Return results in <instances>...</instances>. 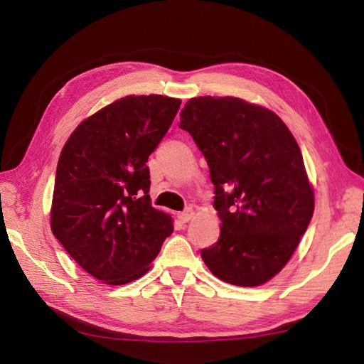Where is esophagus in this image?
I'll return each instance as SVG.
<instances>
[{
	"instance_id": "esophagus-1",
	"label": "esophagus",
	"mask_w": 364,
	"mask_h": 364,
	"mask_svg": "<svg viewBox=\"0 0 364 364\" xmlns=\"http://www.w3.org/2000/svg\"><path fill=\"white\" fill-rule=\"evenodd\" d=\"M192 218H194V210H192V208H188V210H184L183 213H178V219H180L183 223L189 222Z\"/></svg>"
}]
</instances>
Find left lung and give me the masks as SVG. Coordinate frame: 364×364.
I'll return each instance as SVG.
<instances>
[{
  "instance_id": "obj_1",
  "label": "left lung",
  "mask_w": 364,
  "mask_h": 364,
  "mask_svg": "<svg viewBox=\"0 0 364 364\" xmlns=\"http://www.w3.org/2000/svg\"><path fill=\"white\" fill-rule=\"evenodd\" d=\"M210 167L218 242L202 258L220 280L259 286L284 267L310 225L313 189L283 120L235 97L191 98L180 112Z\"/></svg>"
}]
</instances>
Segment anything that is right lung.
Segmentation results:
<instances>
[{"label": "right lung", "mask_w": 364, "mask_h": 364, "mask_svg": "<svg viewBox=\"0 0 364 364\" xmlns=\"http://www.w3.org/2000/svg\"><path fill=\"white\" fill-rule=\"evenodd\" d=\"M180 105L164 95L120 98L84 120L60 151L51 230L97 280L142 277L172 235V218L151 206L146 161Z\"/></svg>", "instance_id": "right-lung-1"}]
</instances>
